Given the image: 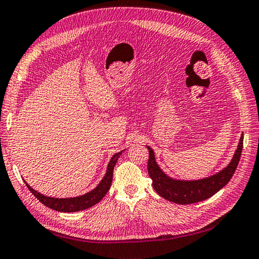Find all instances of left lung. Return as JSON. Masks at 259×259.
Segmentation results:
<instances>
[{
	"mask_svg": "<svg viewBox=\"0 0 259 259\" xmlns=\"http://www.w3.org/2000/svg\"><path fill=\"white\" fill-rule=\"evenodd\" d=\"M242 141H244V136L241 135L233 159L225 168L213 176L191 181L176 180V179L166 176L157 165L154 152L150 146H146L150 154L149 162H147V171H149V176L153 181V188L162 198L179 204L196 203L212 197L233 178L240 160Z\"/></svg>",
	"mask_w": 259,
	"mask_h": 259,
	"instance_id": "8db88e82",
	"label": "left lung"
}]
</instances>
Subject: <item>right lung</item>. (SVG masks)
Listing matches in <instances>:
<instances>
[{
    "label": "right lung",
    "instance_id": "obj_1",
    "mask_svg": "<svg viewBox=\"0 0 259 259\" xmlns=\"http://www.w3.org/2000/svg\"><path fill=\"white\" fill-rule=\"evenodd\" d=\"M123 151H120L116 154L113 155L112 159H110L108 166H107V171L105 177L103 178V180L99 182L98 186L92 190L91 192L82 194V196L75 197V198H51V197H47L41 194L40 192L35 191L34 189L31 188L28 183L25 181L26 187L29 188V190L32 192L33 196L39 200L41 203H44L47 207H49L50 209H54L56 211H60V212H76V211H81L93 207L96 203H98L100 200H102L105 194L107 193L109 190L110 186H112V181H113V171H114V166L117 162L118 157L122 154Z\"/></svg>",
    "mask_w": 259,
    "mask_h": 259
}]
</instances>
